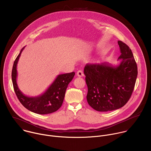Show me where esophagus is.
Listing matches in <instances>:
<instances>
[{
    "mask_svg": "<svg viewBox=\"0 0 151 151\" xmlns=\"http://www.w3.org/2000/svg\"><path fill=\"white\" fill-rule=\"evenodd\" d=\"M77 76L78 77H83L84 76V73L82 70H78L77 72Z\"/></svg>",
    "mask_w": 151,
    "mask_h": 151,
    "instance_id": "obj_1",
    "label": "esophagus"
}]
</instances>
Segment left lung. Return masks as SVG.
Masks as SVG:
<instances>
[{
  "instance_id": "left-lung-1",
  "label": "left lung",
  "mask_w": 151,
  "mask_h": 151,
  "mask_svg": "<svg viewBox=\"0 0 151 151\" xmlns=\"http://www.w3.org/2000/svg\"><path fill=\"white\" fill-rule=\"evenodd\" d=\"M117 43L121 52L119 64H87L84 69L87 102L99 111H111L124 106L135 85L137 67L132 52L124 42L118 41Z\"/></svg>"
}]
</instances>
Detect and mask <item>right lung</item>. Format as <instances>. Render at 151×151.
Segmentation results:
<instances>
[{
  "mask_svg": "<svg viewBox=\"0 0 151 151\" xmlns=\"http://www.w3.org/2000/svg\"><path fill=\"white\" fill-rule=\"evenodd\" d=\"M25 47L14 61L12 71V80L14 91L21 104L29 111L40 114H46L58 110L62 106L66 89L73 80L75 73L58 75L54 82L42 94L36 97L25 96L19 90L17 78L18 76L17 64Z\"/></svg>",
  "mask_w": 151,
  "mask_h": 151,
  "instance_id": "1",
  "label": "right lung"
}]
</instances>
